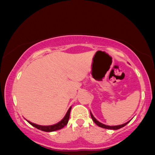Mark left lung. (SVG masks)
Here are the masks:
<instances>
[{"mask_svg":"<svg viewBox=\"0 0 155 155\" xmlns=\"http://www.w3.org/2000/svg\"><path fill=\"white\" fill-rule=\"evenodd\" d=\"M90 115H91V117L92 119V120H93V122H95V123L97 124V126H99V127H103V128H106V129H111V130H117V129H120V128H122V127H123L124 126H125L126 124H127L128 122H126V123H124L123 124H120V125H116V126H108V125H106V124H104L102 123H101L100 122H98L96 119L95 118V117H93V115L92 114V113L90 112Z\"/></svg>","mask_w":155,"mask_h":155,"instance_id":"left-lung-1","label":"left lung"}]
</instances>
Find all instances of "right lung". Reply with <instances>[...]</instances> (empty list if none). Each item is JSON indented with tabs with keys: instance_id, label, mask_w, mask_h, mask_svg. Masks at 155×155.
I'll list each match as a JSON object with an SVG mask.
<instances>
[{
	"instance_id": "right-lung-1",
	"label": "right lung",
	"mask_w": 155,
	"mask_h": 155,
	"mask_svg": "<svg viewBox=\"0 0 155 155\" xmlns=\"http://www.w3.org/2000/svg\"><path fill=\"white\" fill-rule=\"evenodd\" d=\"M71 107H70V108L68 109V111L65 114V116L64 117V118L60 122H58V123L53 124V125H49V126H41V125H38V124H34L33 122H29L30 124H31L32 126L35 127V128L40 130L42 131H45V132H52V131H55V130H58L62 129L63 127H65V125L68 124V120H69V117H70V112H71Z\"/></svg>"
}]
</instances>
